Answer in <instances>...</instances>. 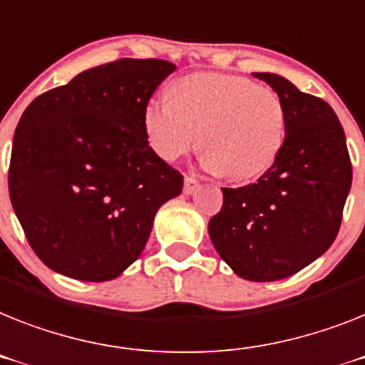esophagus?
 <instances>
[{"label":"esophagus","instance_id":"esophagus-1","mask_svg":"<svg viewBox=\"0 0 365 365\" xmlns=\"http://www.w3.org/2000/svg\"><path fill=\"white\" fill-rule=\"evenodd\" d=\"M198 187H200L198 180H195L191 176H185V180H183V195H192Z\"/></svg>","mask_w":365,"mask_h":365}]
</instances>
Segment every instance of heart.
<instances>
[{
  "label": "heart",
  "instance_id": "b5f03b06",
  "mask_svg": "<svg viewBox=\"0 0 365 365\" xmlns=\"http://www.w3.org/2000/svg\"><path fill=\"white\" fill-rule=\"evenodd\" d=\"M146 143L163 161H176L198 143L207 170L249 182L277 163L287 131L286 103L271 87L235 73L198 72L176 79L167 98L143 107Z\"/></svg>",
  "mask_w": 365,
  "mask_h": 365
}]
</instances>
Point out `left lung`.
<instances>
[{
    "label": "left lung",
    "mask_w": 365,
    "mask_h": 365,
    "mask_svg": "<svg viewBox=\"0 0 365 365\" xmlns=\"http://www.w3.org/2000/svg\"><path fill=\"white\" fill-rule=\"evenodd\" d=\"M286 103V143L256 183L222 189L211 217V243L230 269L250 282H274L329 250L341 225L353 168L332 107L278 73L254 72Z\"/></svg>",
    "instance_id": "8db88e82"
}]
</instances>
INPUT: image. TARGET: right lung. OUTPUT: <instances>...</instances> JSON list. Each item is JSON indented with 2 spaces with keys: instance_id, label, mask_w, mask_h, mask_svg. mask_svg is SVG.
<instances>
[{
  "instance_id": "1",
  "label": "right lung",
  "mask_w": 365,
  "mask_h": 365,
  "mask_svg": "<svg viewBox=\"0 0 365 365\" xmlns=\"http://www.w3.org/2000/svg\"><path fill=\"white\" fill-rule=\"evenodd\" d=\"M120 59L35 98L12 139L9 195L26 237L51 271L113 280L145 249L154 217L183 176L154 154L143 107L174 72Z\"/></svg>"
}]
</instances>
